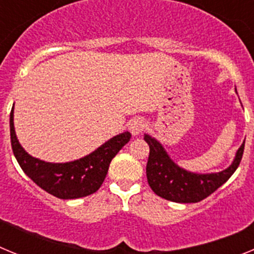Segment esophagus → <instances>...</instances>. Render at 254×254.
Wrapping results in <instances>:
<instances>
[{"instance_id": "esophagus-1", "label": "esophagus", "mask_w": 254, "mask_h": 254, "mask_svg": "<svg viewBox=\"0 0 254 254\" xmlns=\"http://www.w3.org/2000/svg\"><path fill=\"white\" fill-rule=\"evenodd\" d=\"M146 128V123L143 122L142 120H133L129 123V131L133 136H138V134L142 133Z\"/></svg>"}]
</instances>
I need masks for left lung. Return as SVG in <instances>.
Here are the masks:
<instances>
[{"mask_svg":"<svg viewBox=\"0 0 254 254\" xmlns=\"http://www.w3.org/2000/svg\"><path fill=\"white\" fill-rule=\"evenodd\" d=\"M150 147L146 164L149 186L158 196L179 203L199 202L225 183L241 164L244 142L238 149L235 159L228 169L212 174H196L177 165L161 146V143L149 134L143 136Z\"/></svg>","mask_w":254,"mask_h":254,"instance_id":"obj_1","label":"left lung"}]
</instances>
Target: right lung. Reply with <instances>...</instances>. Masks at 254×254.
<instances>
[{"instance_id": "obj_1", "label": "right lung", "mask_w": 254, "mask_h": 254, "mask_svg": "<svg viewBox=\"0 0 254 254\" xmlns=\"http://www.w3.org/2000/svg\"><path fill=\"white\" fill-rule=\"evenodd\" d=\"M11 147L26 176L48 193L62 199L89 196L99 190L107 177L112 159L131 138L129 132L117 134L85 158L69 163H46L22 149L13 128V107L10 113Z\"/></svg>"}]
</instances>
